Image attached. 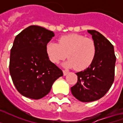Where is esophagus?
<instances>
[{
    "instance_id": "obj_1",
    "label": "esophagus",
    "mask_w": 123,
    "mask_h": 123,
    "mask_svg": "<svg viewBox=\"0 0 123 123\" xmlns=\"http://www.w3.org/2000/svg\"><path fill=\"white\" fill-rule=\"evenodd\" d=\"M68 71H66V70H63V74H64V76H66V75H67L68 74Z\"/></svg>"
}]
</instances>
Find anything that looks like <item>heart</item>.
I'll return each mask as SVG.
<instances>
[{
	"label": "heart",
	"mask_w": 123,
	"mask_h": 123,
	"mask_svg": "<svg viewBox=\"0 0 123 123\" xmlns=\"http://www.w3.org/2000/svg\"><path fill=\"white\" fill-rule=\"evenodd\" d=\"M46 51L52 62L58 63L68 56L69 59L63 65L82 71L92 63L96 54V46L91 38L72 34L60 37L59 43L49 42L46 44Z\"/></svg>",
	"instance_id": "obj_1"
}]
</instances>
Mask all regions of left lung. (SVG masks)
I'll return each instance as SVG.
<instances>
[{
  "instance_id": "left-lung-1",
  "label": "left lung",
  "mask_w": 123,
  "mask_h": 123,
  "mask_svg": "<svg viewBox=\"0 0 123 123\" xmlns=\"http://www.w3.org/2000/svg\"><path fill=\"white\" fill-rule=\"evenodd\" d=\"M88 33L96 46V54L90 66L77 73L78 81L71 88V93L82 102H91L102 98L114 80L116 57L114 46L106 37L94 30Z\"/></svg>"
}]
</instances>
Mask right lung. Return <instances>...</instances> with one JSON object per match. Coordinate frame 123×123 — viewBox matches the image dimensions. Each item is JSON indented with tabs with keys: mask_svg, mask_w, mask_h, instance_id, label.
Segmentation results:
<instances>
[{
	"mask_svg": "<svg viewBox=\"0 0 123 123\" xmlns=\"http://www.w3.org/2000/svg\"><path fill=\"white\" fill-rule=\"evenodd\" d=\"M54 36L45 28L31 25L15 37L11 50L9 72L15 87L25 97L41 99L63 75L46 54V44Z\"/></svg>",
	"mask_w": 123,
	"mask_h": 123,
	"instance_id": "1",
	"label": "right lung"
}]
</instances>
